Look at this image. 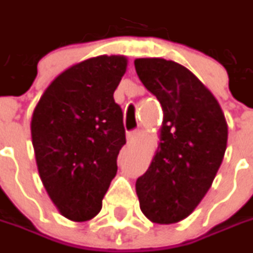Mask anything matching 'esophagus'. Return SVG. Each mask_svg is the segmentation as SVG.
<instances>
[{
	"instance_id": "34e87169",
	"label": "esophagus",
	"mask_w": 253,
	"mask_h": 253,
	"mask_svg": "<svg viewBox=\"0 0 253 253\" xmlns=\"http://www.w3.org/2000/svg\"><path fill=\"white\" fill-rule=\"evenodd\" d=\"M138 136H139V131L128 132V135H126V139H128V143H133V142L138 139Z\"/></svg>"
}]
</instances>
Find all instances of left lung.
Here are the masks:
<instances>
[{
	"label": "left lung",
	"mask_w": 253,
	"mask_h": 253,
	"mask_svg": "<svg viewBox=\"0 0 253 253\" xmlns=\"http://www.w3.org/2000/svg\"><path fill=\"white\" fill-rule=\"evenodd\" d=\"M143 85L163 110L161 142L136 194L145 217L179 222L194 211L224 159L228 125L212 92L184 66L161 57L135 59Z\"/></svg>",
	"instance_id": "8db88e82"
}]
</instances>
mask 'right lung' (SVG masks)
<instances>
[{
  "label": "right lung",
  "mask_w": 253,
  "mask_h": 253,
  "mask_svg": "<svg viewBox=\"0 0 253 253\" xmlns=\"http://www.w3.org/2000/svg\"><path fill=\"white\" fill-rule=\"evenodd\" d=\"M125 56H97L73 64L44 90L31 135L38 171L66 218H94L117 174L125 145L121 107L114 91L126 72Z\"/></svg>",
  "instance_id": "1"
}]
</instances>
